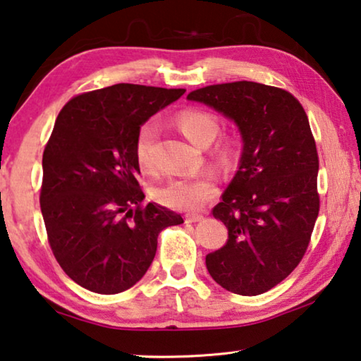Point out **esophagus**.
Listing matches in <instances>:
<instances>
[{
  "label": "esophagus",
  "instance_id": "obj_1",
  "mask_svg": "<svg viewBox=\"0 0 361 361\" xmlns=\"http://www.w3.org/2000/svg\"><path fill=\"white\" fill-rule=\"evenodd\" d=\"M185 221L187 223H200V221H203V216L202 215H187Z\"/></svg>",
  "mask_w": 361,
  "mask_h": 361
}]
</instances>
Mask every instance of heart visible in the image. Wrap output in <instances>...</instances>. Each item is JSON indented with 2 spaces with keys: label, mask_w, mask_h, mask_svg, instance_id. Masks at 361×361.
<instances>
[{
  "label": "heart",
  "mask_w": 361,
  "mask_h": 361,
  "mask_svg": "<svg viewBox=\"0 0 361 361\" xmlns=\"http://www.w3.org/2000/svg\"><path fill=\"white\" fill-rule=\"evenodd\" d=\"M176 127L198 146L210 145L219 132V118L215 114L205 109L189 107L180 111L174 117ZM156 140V125L145 122L138 128L135 138V158L140 169L151 172L153 163V146ZM238 143L231 135H223L213 145V156L219 164H231L236 159ZM218 193L216 177L205 172L195 177H176L161 187L158 190L159 200L166 207L177 212L195 213L200 212L208 202Z\"/></svg>",
  "instance_id": "b5f03b06"
}]
</instances>
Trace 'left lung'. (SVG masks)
I'll return each instance as SVG.
<instances>
[{
    "label": "left lung",
    "instance_id": "left-lung-1",
    "mask_svg": "<svg viewBox=\"0 0 361 361\" xmlns=\"http://www.w3.org/2000/svg\"><path fill=\"white\" fill-rule=\"evenodd\" d=\"M187 99L233 118L244 142L238 174L212 210L228 243L207 255L208 274L231 293H265L305 257L319 215L310 120L293 94L252 81L205 86Z\"/></svg>",
    "mask_w": 361,
    "mask_h": 361
}]
</instances>
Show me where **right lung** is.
I'll list each match as a JSON object with an SVG mask.
<instances>
[{
    "instance_id": "right-lung-1",
    "label": "right lung",
    "mask_w": 361,
    "mask_h": 361,
    "mask_svg": "<svg viewBox=\"0 0 361 361\" xmlns=\"http://www.w3.org/2000/svg\"><path fill=\"white\" fill-rule=\"evenodd\" d=\"M185 90L120 82L71 97L42 158L40 210L56 262L82 288L116 295L153 262L159 233L184 223L148 203L135 158L138 128Z\"/></svg>"
}]
</instances>
